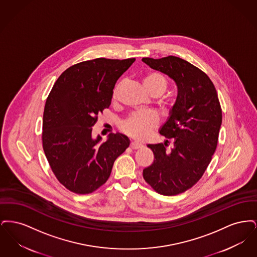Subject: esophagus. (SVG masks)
Returning a JSON list of instances; mask_svg holds the SVG:
<instances>
[{"label":"esophagus","mask_w":257,"mask_h":257,"mask_svg":"<svg viewBox=\"0 0 257 257\" xmlns=\"http://www.w3.org/2000/svg\"><path fill=\"white\" fill-rule=\"evenodd\" d=\"M130 147H131L132 149H139V148H142L143 146H142L141 144H138V143L132 142V143H131V145H130Z\"/></svg>","instance_id":"obj_1"}]
</instances>
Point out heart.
<instances>
[{
    "mask_svg": "<svg viewBox=\"0 0 257 257\" xmlns=\"http://www.w3.org/2000/svg\"><path fill=\"white\" fill-rule=\"evenodd\" d=\"M144 86L147 92L152 94H159L165 92L168 87L167 79L155 71H150L144 77ZM120 84H117L112 91V100H116ZM160 119L158 115L150 111H139L131 114L122 124V130L131 138L138 141H145L148 139L157 129Z\"/></svg>",
    "mask_w": 257,
    "mask_h": 257,
    "instance_id": "obj_1",
    "label": "heart"
}]
</instances>
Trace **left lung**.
<instances>
[{"label":"left lung","mask_w":257,"mask_h":257,"mask_svg":"<svg viewBox=\"0 0 257 257\" xmlns=\"http://www.w3.org/2000/svg\"><path fill=\"white\" fill-rule=\"evenodd\" d=\"M143 61L167 74L178 89L170 117L160 130L167 141L147 146L155 160L143 171L155 192L176 196L197 183L216 151L222 119L220 101L210 78L192 63L174 56ZM170 139L174 147L168 151Z\"/></svg>","instance_id":"1"}]
</instances>
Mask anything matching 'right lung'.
I'll list each match as a JSON object with an SVG mask.
<instances>
[{"mask_svg": "<svg viewBox=\"0 0 257 257\" xmlns=\"http://www.w3.org/2000/svg\"><path fill=\"white\" fill-rule=\"evenodd\" d=\"M136 61L98 58L76 63L61 73L46 99L42 147L55 176L70 192L93 193L110 177L129 139L110 134L100 144L91 131L98 114L110 107L117 79Z\"/></svg>", "mask_w": 257, "mask_h": 257, "instance_id": "add662e5", "label": "right lung"}]
</instances>
